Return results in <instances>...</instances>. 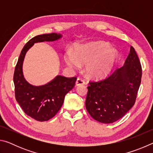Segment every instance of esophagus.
Listing matches in <instances>:
<instances>
[{
  "label": "esophagus",
  "mask_w": 153,
  "mask_h": 153,
  "mask_svg": "<svg viewBox=\"0 0 153 153\" xmlns=\"http://www.w3.org/2000/svg\"><path fill=\"white\" fill-rule=\"evenodd\" d=\"M85 84V81L83 79L80 78V77H78L77 79L76 82V86H80V85H84Z\"/></svg>",
  "instance_id": "1"
}]
</instances>
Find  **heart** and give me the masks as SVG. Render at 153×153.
<instances>
[{
    "label": "heart",
    "instance_id": "obj_1",
    "mask_svg": "<svg viewBox=\"0 0 153 153\" xmlns=\"http://www.w3.org/2000/svg\"><path fill=\"white\" fill-rule=\"evenodd\" d=\"M117 57V52L111 48L109 45L97 42L77 46L74 53L67 51L64 55V60L67 65L75 69L86 64L85 69L88 76L101 77L112 71Z\"/></svg>",
    "mask_w": 153,
    "mask_h": 153
}]
</instances>
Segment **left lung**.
Listing matches in <instances>:
<instances>
[{"instance_id": "8db88e82", "label": "left lung", "mask_w": 153, "mask_h": 153, "mask_svg": "<svg viewBox=\"0 0 153 153\" xmlns=\"http://www.w3.org/2000/svg\"><path fill=\"white\" fill-rule=\"evenodd\" d=\"M142 78V67L131 46L123 65L103 80L90 82L86 108L91 117L111 123L123 117L136 101Z\"/></svg>"}]
</instances>
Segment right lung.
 Returning a JSON list of instances; mask_svg holds the SVG:
<instances>
[{
  "mask_svg": "<svg viewBox=\"0 0 153 153\" xmlns=\"http://www.w3.org/2000/svg\"><path fill=\"white\" fill-rule=\"evenodd\" d=\"M62 38L60 33H51L33 37L23 48L15 69L13 82L15 98L25 114L39 121H48L63 105L65 97L76 84V77L56 76L42 86H33L26 81L23 73V63L27 51L37 42H53Z\"/></svg>",
  "mask_w": 153,
  "mask_h": 153,
  "instance_id": "obj_1",
  "label": "right lung"
}]
</instances>
